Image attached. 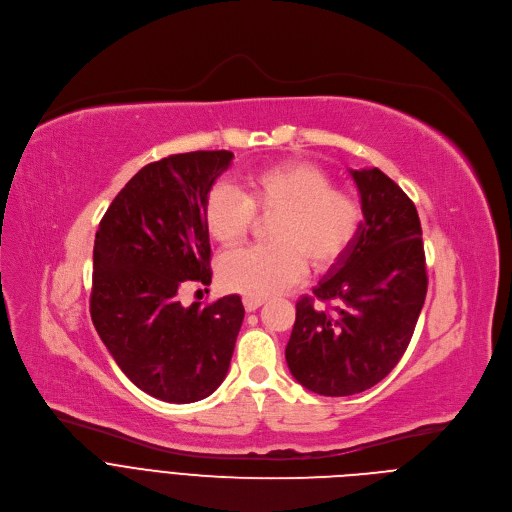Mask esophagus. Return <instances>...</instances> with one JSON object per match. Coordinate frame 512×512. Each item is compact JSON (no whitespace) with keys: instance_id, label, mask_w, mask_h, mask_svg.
I'll list each match as a JSON object with an SVG mask.
<instances>
[{"instance_id":"esophagus-1","label":"esophagus","mask_w":512,"mask_h":512,"mask_svg":"<svg viewBox=\"0 0 512 512\" xmlns=\"http://www.w3.org/2000/svg\"><path fill=\"white\" fill-rule=\"evenodd\" d=\"M265 304V298L263 296H245L243 298V306L247 312H255L257 308H261Z\"/></svg>"}]
</instances>
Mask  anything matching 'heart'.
I'll list each match as a JSON object with an SVG mask.
<instances>
[{"mask_svg":"<svg viewBox=\"0 0 512 512\" xmlns=\"http://www.w3.org/2000/svg\"><path fill=\"white\" fill-rule=\"evenodd\" d=\"M275 212L267 225L271 243L239 249L221 259V281L245 296H269L306 271L338 261L352 243L362 210L356 196L334 188L326 170L312 162H283L253 170L241 192L229 184L214 186L204 200V227L223 247L241 243L253 214Z\"/></svg>","mask_w":512,"mask_h":512,"instance_id":"1","label":"heart"}]
</instances>
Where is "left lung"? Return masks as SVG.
<instances>
[{
	"label": "left lung",
	"instance_id": "8db88e82",
	"mask_svg": "<svg viewBox=\"0 0 512 512\" xmlns=\"http://www.w3.org/2000/svg\"><path fill=\"white\" fill-rule=\"evenodd\" d=\"M364 221L348 249L314 287L332 311L304 296L285 346L294 379L324 397L362 393L401 360L427 294L419 214L379 168L350 170Z\"/></svg>",
	"mask_w": 512,
	"mask_h": 512
}]
</instances>
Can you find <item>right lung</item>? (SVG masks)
Returning <instances> with one entry per match:
<instances>
[{"label":"right lung","instance_id":"right-lung-1","mask_svg":"<svg viewBox=\"0 0 512 512\" xmlns=\"http://www.w3.org/2000/svg\"><path fill=\"white\" fill-rule=\"evenodd\" d=\"M233 152H188L143 166L95 237L91 318L125 377L166 403H194L227 377L245 318L239 296L184 308L188 279L210 285L204 200Z\"/></svg>","mask_w":512,"mask_h":512}]
</instances>
